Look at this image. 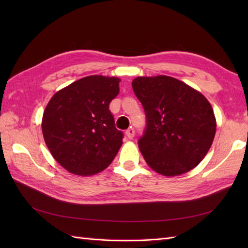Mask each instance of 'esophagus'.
<instances>
[{
	"mask_svg": "<svg viewBox=\"0 0 248 248\" xmlns=\"http://www.w3.org/2000/svg\"><path fill=\"white\" fill-rule=\"evenodd\" d=\"M125 135H127V138L129 140H132L134 138V129L133 128H130L127 131H125Z\"/></svg>",
	"mask_w": 248,
	"mask_h": 248,
	"instance_id": "esophagus-1",
	"label": "esophagus"
}]
</instances>
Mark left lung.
Wrapping results in <instances>:
<instances>
[{"label": "left lung", "mask_w": 248, "mask_h": 248, "mask_svg": "<svg viewBox=\"0 0 248 248\" xmlns=\"http://www.w3.org/2000/svg\"><path fill=\"white\" fill-rule=\"evenodd\" d=\"M132 87L147 117L146 131L139 140L147 164L166 177L196 167L208 154L217 131L207 98L167 76L138 77Z\"/></svg>", "instance_id": "left-lung-1"}]
</instances>
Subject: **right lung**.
Masks as SVG:
<instances>
[{
  "instance_id": "add662e5",
  "label": "right lung",
  "mask_w": 248,
  "mask_h": 248,
  "mask_svg": "<svg viewBox=\"0 0 248 248\" xmlns=\"http://www.w3.org/2000/svg\"><path fill=\"white\" fill-rule=\"evenodd\" d=\"M120 78L89 76L55 93L41 121L44 139L59 164L78 176L105 170L123 145L108 105Z\"/></svg>"
}]
</instances>
